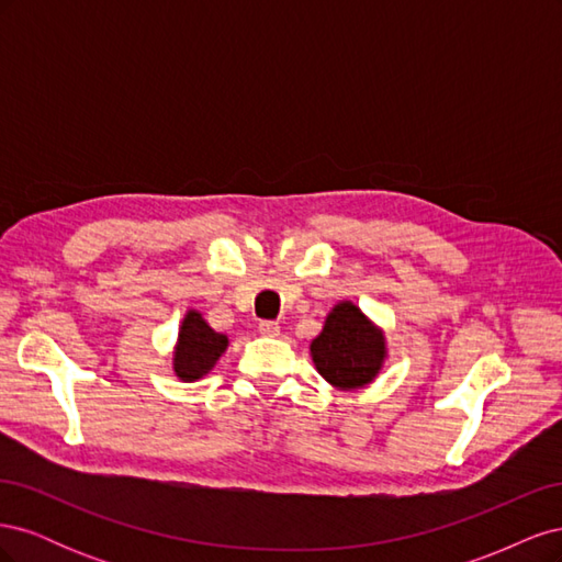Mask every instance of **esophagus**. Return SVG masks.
Returning a JSON list of instances; mask_svg holds the SVG:
<instances>
[{
	"mask_svg": "<svg viewBox=\"0 0 562 562\" xmlns=\"http://www.w3.org/2000/svg\"><path fill=\"white\" fill-rule=\"evenodd\" d=\"M258 330H260V335H265V337H277V335L281 333L277 321H260Z\"/></svg>",
	"mask_w": 562,
	"mask_h": 562,
	"instance_id": "obj_1",
	"label": "esophagus"
}]
</instances>
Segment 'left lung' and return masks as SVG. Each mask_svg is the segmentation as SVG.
I'll return each instance as SVG.
<instances>
[{
  "mask_svg": "<svg viewBox=\"0 0 562 562\" xmlns=\"http://www.w3.org/2000/svg\"><path fill=\"white\" fill-rule=\"evenodd\" d=\"M318 375L335 389H361L380 375L386 361L384 330L353 302H337L310 345Z\"/></svg>",
  "mask_w": 562,
  "mask_h": 562,
  "instance_id": "left-lung-1",
  "label": "left lung"
}]
</instances>
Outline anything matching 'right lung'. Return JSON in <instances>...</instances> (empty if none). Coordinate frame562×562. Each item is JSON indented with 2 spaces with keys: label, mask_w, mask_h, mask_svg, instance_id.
Masks as SVG:
<instances>
[{
  "label": "right lung",
  "mask_w": 562,
  "mask_h": 562,
  "mask_svg": "<svg viewBox=\"0 0 562 562\" xmlns=\"http://www.w3.org/2000/svg\"><path fill=\"white\" fill-rule=\"evenodd\" d=\"M229 345L227 335L215 333L206 318L190 310L182 318L173 351V372L182 382H196L209 375Z\"/></svg>",
  "instance_id": "right-lung-1"
}]
</instances>
